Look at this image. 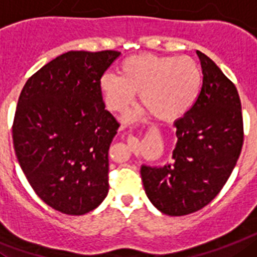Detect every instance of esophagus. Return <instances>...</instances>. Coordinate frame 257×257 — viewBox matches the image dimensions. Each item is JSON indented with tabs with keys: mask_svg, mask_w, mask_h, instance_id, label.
Returning a JSON list of instances; mask_svg holds the SVG:
<instances>
[{
	"mask_svg": "<svg viewBox=\"0 0 257 257\" xmlns=\"http://www.w3.org/2000/svg\"><path fill=\"white\" fill-rule=\"evenodd\" d=\"M129 142H131L132 145H136L138 141H137V138H136V137H129Z\"/></svg>",
	"mask_w": 257,
	"mask_h": 257,
	"instance_id": "34e87169",
	"label": "esophagus"
}]
</instances>
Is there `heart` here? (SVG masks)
Instances as JSON below:
<instances>
[{
	"label": "heart",
	"instance_id": "b5f03b06",
	"mask_svg": "<svg viewBox=\"0 0 257 257\" xmlns=\"http://www.w3.org/2000/svg\"><path fill=\"white\" fill-rule=\"evenodd\" d=\"M203 73L193 58L182 55H132L121 62L119 76L103 73L99 90L106 107L125 112L140 93V102L159 121H175L199 98Z\"/></svg>",
	"mask_w": 257,
	"mask_h": 257
}]
</instances>
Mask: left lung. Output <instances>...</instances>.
<instances>
[{"label":"left lung","mask_w":257,"mask_h":257,"mask_svg":"<svg viewBox=\"0 0 257 257\" xmlns=\"http://www.w3.org/2000/svg\"><path fill=\"white\" fill-rule=\"evenodd\" d=\"M203 73L199 98L176 120L173 162L142 164L145 191L154 207L184 216L207 206L222 189L239 158L243 119L236 88L206 54L196 50Z\"/></svg>","instance_id":"left-lung-1"}]
</instances>
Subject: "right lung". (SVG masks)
<instances>
[{
  "instance_id": "add662e5",
  "label": "right lung",
  "mask_w": 257,
  "mask_h": 257,
  "mask_svg": "<svg viewBox=\"0 0 257 257\" xmlns=\"http://www.w3.org/2000/svg\"><path fill=\"white\" fill-rule=\"evenodd\" d=\"M119 55H59L28 79L18 101V162L35 193L66 215H85L108 193V150L119 124L104 110L99 79Z\"/></svg>"
}]
</instances>
